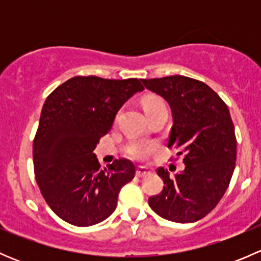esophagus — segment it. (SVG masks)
Wrapping results in <instances>:
<instances>
[{"mask_svg":"<svg viewBox=\"0 0 261 261\" xmlns=\"http://www.w3.org/2000/svg\"><path fill=\"white\" fill-rule=\"evenodd\" d=\"M151 174V170L147 169L145 167H139L138 169H136V177L139 178H144V177H147V175Z\"/></svg>","mask_w":261,"mask_h":261,"instance_id":"34e87169","label":"esophagus"}]
</instances>
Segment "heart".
<instances>
[{"mask_svg":"<svg viewBox=\"0 0 261 261\" xmlns=\"http://www.w3.org/2000/svg\"><path fill=\"white\" fill-rule=\"evenodd\" d=\"M159 106H165L164 101L162 98H159V97H147L145 101H144V109H145V111ZM149 150L150 146L145 145V144H133V145L128 146L127 154L130 156L136 158V159H141V158L145 156Z\"/></svg>","mask_w":261,"mask_h":261,"instance_id":"heart-1","label":"heart"}]
</instances>
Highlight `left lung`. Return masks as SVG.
Masks as SVG:
<instances>
[{
  "label": "left lung",
  "instance_id": "1",
  "mask_svg": "<svg viewBox=\"0 0 261 261\" xmlns=\"http://www.w3.org/2000/svg\"><path fill=\"white\" fill-rule=\"evenodd\" d=\"M141 82L169 103L173 126L168 147L178 150L186 165L173 178L167 169L158 168L164 187L150 197L149 206L165 220L196 222L217 206L235 169L236 136L230 111L201 81L169 75Z\"/></svg>",
  "mask_w": 261,
  "mask_h": 261
}]
</instances>
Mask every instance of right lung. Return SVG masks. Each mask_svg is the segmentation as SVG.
<instances>
[{
  "mask_svg": "<svg viewBox=\"0 0 261 261\" xmlns=\"http://www.w3.org/2000/svg\"><path fill=\"white\" fill-rule=\"evenodd\" d=\"M136 78L73 77L46 98L33 145L35 179L50 208L74 226L96 225L116 210L120 189L135 165L116 159L102 169L93 150L115 116L136 92Z\"/></svg>",
  "mask_w": 261,
  "mask_h": 261,
  "instance_id": "add662e5",
  "label": "right lung"
}]
</instances>
